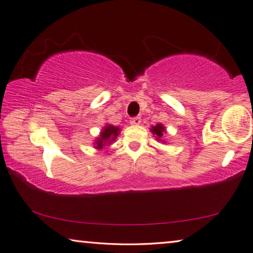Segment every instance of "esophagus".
<instances>
[{
  "mask_svg": "<svg viewBox=\"0 0 253 253\" xmlns=\"http://www.w3.org/2000/svg\"><path fill=\"white\" fill-rule=\"evenodd\" d=\"M140 122H142L140 117H132V118H130V121H129L131 125H139Z\"/></svg>",
  "mask_w": 253,
  "mask_h": 253,
  "instance_id": "obj_1",
  "label": "esophagus"
}]
</instances>
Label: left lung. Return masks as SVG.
Here are the masks:
<instances>
[{
    "instance_id": "obj_1",
    "label": "left lung",
    "mask_w": 253,
    "mask_h": 253,
    "mask_svg": "<svg viewBox=\"0 0 253 253\" xmlns=\"http://www.w3.org/2000/svg\"><path fill=\"white\" fill-rule=\"evenodd\" d=\"M151 131L153 132L154 135H155V137L157 138V140H161V142H163V143H165L164 140H162V138H163V136H164V134H165V127L162 125V124H157V125H155V126H153L152 128H151Z\"/></svg>"
}]
</instances>
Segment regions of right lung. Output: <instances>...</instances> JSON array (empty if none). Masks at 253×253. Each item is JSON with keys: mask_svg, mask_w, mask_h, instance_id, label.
Segmentation results:
<instances>
[{"mask_svg": "<svg viewBox=\"0 0 253 253\" xmlns=\"http://www.w3.org/2000/svg\"><path fill=\"white\" fill-rule=\"evenodd\" d=\"M119 132H121V130H119L118 127H115L113 125H106L104 128H102L99 137L95 140V145H96L95 147L97 149H101L105 145L114 142Z\"/></svg>", "mask_w": 253, "mask_h": 253, "instance_id": "right-lung-1", "label": "right lung"}]
</instances>
